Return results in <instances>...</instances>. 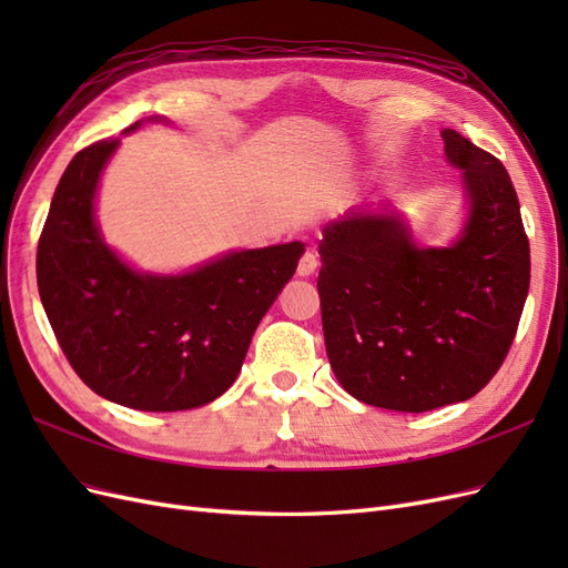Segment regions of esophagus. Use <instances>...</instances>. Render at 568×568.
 <instances>
[{
	"label": "esophagus",
	"instance_id": "1",
	"mask_svg": "<svg viewBox=\"0 0 568 568\" xmlns=\"http://www.w3.org/2000/svg\"><path fill=\"white\" fill-rule=\"evenodd\" d=\"M317 270V253L315 251H305L301 255V263H298V274L301 277H311V274Z\"/></svg>",
	"mask_w": 568,
	"mask_h": 568
}]
</instances>
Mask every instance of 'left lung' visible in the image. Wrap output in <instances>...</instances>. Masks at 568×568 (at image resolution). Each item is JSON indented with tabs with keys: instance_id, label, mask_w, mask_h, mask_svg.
Listing matches in <instances>:
<instances>
[{
	"instance_id": "8db88e82",
	"label": "left lung",
	"mask_w": 568,
	"mask_h": 568,
	"mask_svg": "<svg viewBox=\"0 0 568 568\" xmlns=\"http://www.w3.org/2000/svg\"><path fill=\"white\" fill-rule=\"evenodd\" d=\"M467 222L422 248L400 213L357 209L322 232L324 346L353 398L395 412L469 400L500 369L530 282V248L505 165L455 130Z\"/></svg>"
}]
</instances>
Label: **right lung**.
<instances>
[{
  "instance_id": "add662e5",
  "label": "right lung",
  "mask_w": 568,
  "mask_h": 568,
  "mask_svg": "<svg viewBox=\"0 0 568 568\" xmlns=\"http://www.w3.org/2000/svg\"><path fill=\"white\" fill-rule=\"evenodd\" d=\"M118 144L78 151L61 175L38 244L44 313L68 363L101 398L144 412L209 405L242 372L303 244L232 251L184 274L130 267L94 217L99 178Z\"/></svg>"
}]
</instances>
